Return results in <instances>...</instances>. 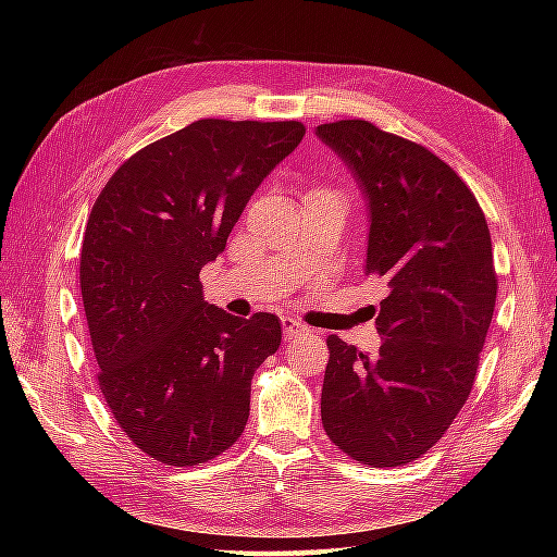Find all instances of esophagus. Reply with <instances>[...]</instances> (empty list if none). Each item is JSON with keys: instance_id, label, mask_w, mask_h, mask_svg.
<instances>
[{"instance_id": "34e87169", "label": "esophagus", "mask_w": 557, "mask_h": 557, "mask_svg": "<svg viewBox=\"0 0 557 557\" xmlns=\"http://www.w3.org/2000/svg\"><path fill=\"white\" fill-rule=\"evenodd\" d=\"M282 333H285L287 342H292V339H299L304 335H309V327H306L299 321H294V318H282Z\"/></svg>"}]
</instances>
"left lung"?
Wrapping results in <instances>:
<instances>
[{
    "label": "left lung",
    "mask_w": 557,
    "mask_h": 557,
    "mask_svg": "<svg viewBox=\"0 0 557 557\" xmlns=\"http://www.w3.org/2000/svg\"><path fill=\"white\" fill-rule=\"evenodd\" d=\"M369 206L366 275L385 280L373 357L327 337L323 429L371 467L425 455L474 385L498 294L486 215L429 148L371 122L321 124Z\"/></svg>",
    "instance_id": "obj_1"
}]
</instances>
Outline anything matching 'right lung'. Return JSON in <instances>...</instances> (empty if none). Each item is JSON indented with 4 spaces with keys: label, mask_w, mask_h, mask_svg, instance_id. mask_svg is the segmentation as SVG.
Segmentation results:
<instances>
[{
    "label": "right lung",
    "mask_w": 557,
    "mask_h": 557,
    "mask_svg": "<svg viewBox=\"0 0 557 557\" xmlns=\"http://www.w3.org/2000/svg\"><path fill=\"white\" fill-rule=\"evenodd\" d=\"M304 134L301 122L198 120L128 158L90 210L81 294L98 385L162 465H203L244 433L251 377L282 327L208 304L198 275Z\"/></svg>",
    "instance_id": "right-lung-1"
}]
</instances>
